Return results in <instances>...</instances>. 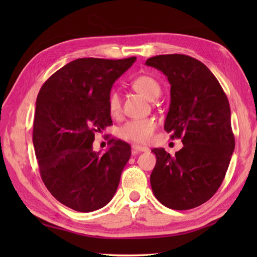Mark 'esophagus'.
Wrapping results in <instances>:
<instances>
[{
    "label": "esophagus",
    "instance_id": "esophagus-1",
    "mask_svg": "<svg viewBox=\"0 0 257 257\" xmlns=\"http://www.w3.org/2000/svg\"><path fill=\"white\" fill-rule=\"evenodd\" d=\"M133 151H134V154H138V152H147V151H149V148H147V147H143V146L134 145Z\"/></svg>",
    "mask_w": 257,
    "mask_h": 257
}]
</instances>
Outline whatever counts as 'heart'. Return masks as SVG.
I'll list each match as a JSON object with an SVG mask.
<instances>
[{
  "label": "heart",
  "mask_w": 257,
  "mask_h": 257,
  "mask_svg": "<svg viewBox=\"0 0 257 257\" xmlns=\"http://www.w3.org/2000/svg\"><path fill=\"white\" fill-rule=\"evenodd\" d=\"M133 88L143 95L146 99L155 100L161 94V87L151 76H138L132 81ZM108 112L112 118H118L121 113V101L118 92L111 91L107 101ZM157 122L154 118L128 120L119 128V136L122 139L136 144H146L151 139Z\"/></svg>",
  "instance_id": "1"
}]
</instances>
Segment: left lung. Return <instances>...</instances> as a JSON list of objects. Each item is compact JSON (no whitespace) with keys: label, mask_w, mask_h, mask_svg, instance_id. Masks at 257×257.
<instances>
[{"label":"left lung","mask_w":257,"mask_h":257,"mask_svg":"<svg viewBox=\"0 0 257 257\" xmlns=\"http://www.w3.org/2000/svg\"><path fill=\"white\" fill-rule=\"evenodd\" d=\"M167 76L170 107L165 130L182 138L173 157L155 148L157 157L150 183L160 203L172 210H190L215 194L225 177L235 140L225 92L203 63L181 54L147 59Z\"/></svg>","instance_id":"left-lung-1"}]
</instances>
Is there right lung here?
Here are the masks:
<instances>
[{
	"label": "right lung",
	"instance_id": "right-lung-1",
	"mask_svg": "<svg viewBox=\"0 0 257 257\" xmlns=\"http://www.w3.org/2000/svg\"><path fill=\"white\" fill-rule=\"evenodd\" d=\"M136 59H75L38 92L33 145L41 177L54 198L75 211L109 203L132 156L124 141L111 139L105 154L94 151L92 143L112 124L107 108L111 87Z\"/></svg>",
	"mask_w": 257,
	"mask_h": 257
}]
</instances>
